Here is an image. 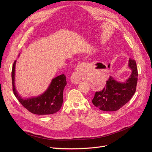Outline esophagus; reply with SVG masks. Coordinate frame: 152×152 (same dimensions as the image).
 Masks as SVG:
<instances>
[{"label":"esophagus","mask_w":152,"mask_h":152,"mask_svg":"<svg viewBox=\"0 0 152 152\" xmlns=\"http://www.w3.org/2000/svg\"><path fill=\"white\" fill-rule=\"evenodd\" d=\"M86 66V64L85 63H82L77 66V68H75V72L73 73V75L72 76V81L73 83H79L80 81L82 79V76H83L85 72L84 71Z\"/></svg>","instance_id":"1"}]
</instances>
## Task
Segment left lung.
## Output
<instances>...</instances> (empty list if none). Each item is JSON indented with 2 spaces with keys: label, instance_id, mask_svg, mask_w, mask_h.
Listing matches in <instances>:
<instances>
[{
  "label": "left lung",
  "instance_id": "1",
  "mask_svg": "<svg viewBox=\"0 0 152 152\" xmlns=\"http://www.w3.org/2000/svg\"><path fill=\"white\" fill-rule=\"evenodd\" d=\"M128 66L131 73L125 82H119L110 77L103 89L96 92L92 99L95 107L105 112L117 111L131 99L136 92L138 73L134 59H129Z\"/></svg>",
  "mask_w": 152,
  "mask_h": 152
}]
</instances>
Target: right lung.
I'll list each match as a JSON object with an SVG mask.
<instances>
[{
	"instance_id": "obj_1",
	"label": "right lung",
	"mask_w": 152,
	"mask_h": 152,
	"mask_svg": "<svg viewBox=\"0 0 152 152\" xmlns=\"http://www.w3.org/2000/svg\"><path fill=\"white\" fill-rule=\"evenodd\" d=\"M16 61L12 68V91L16 98L23 107L34 114L47 115L53 114L60 110L63 101V90L66 85V79L64 74L54 77L48 88L44 93L36 97L23 98L15 87V66Z\"/></svg>"
}]
</instances>
